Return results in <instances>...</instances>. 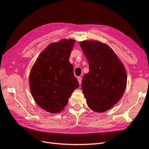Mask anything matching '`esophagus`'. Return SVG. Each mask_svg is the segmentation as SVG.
I'll return each mask as SVG.
<instances>
[{
    "label": "esophagus",
    "instance_id": "1",
    "mask_svg": "<svg viewBox=\"0 0 149 149\" xmlns=\"http://www.w3.org/2000/svg\"><path fill=\"white\" fill-rule=\"evenodd\" d=\"M78 81L79 82V84H81V82H82V78L81 77H78Z\"/></svg>",
    "mask_w": 149,
    "mask_h": 149
}]
</instances>
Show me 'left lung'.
<instances>
[{
  "instance_id": "obj_1",
  "label": "left lung",
  "mask_w": 149,
  "mask_h": 149,
  "mask_svg": "<svg viewBox=\"0 0 149 149\" xmlns=\"http://www.w3.org/2000/svg\"><path fill=\"white\" fill-rule=\"evenodd\" d=\"M79 45L88 61L89 72L82 79L81 88L90 109L109 110L120 100L127 84L125 67L110 47L98 41Z\"/></svg>"
}]
</instances>
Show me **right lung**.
Segmentation results:
<instances>
[{
	"label": "right lung",
	"mask_w": 149,
	"mask_h": 149,
	"mask_svg": "<svg viewBox=\"0 0 149 149\" xmlns=\"http://www.w3.org/2000/svg\"><path fill=\"white\" fill-rule=\"evenodd\" d=\"M73 39L52 43L40 54L29 76L30 91L36 103L50 113L64 109L79 83L69 61Z\"/></svg>",
	"instance_id": "obj_1"
}]
</instances>
